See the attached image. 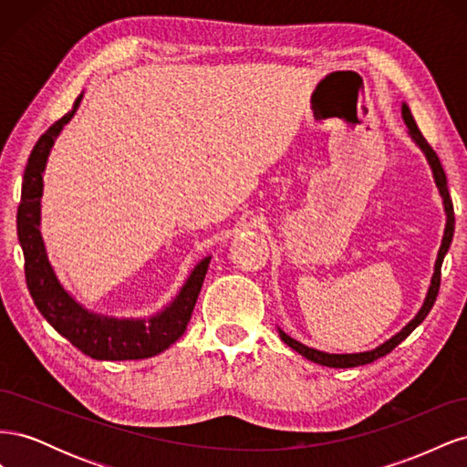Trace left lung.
Listing matches in <instances>:
<instances>
[{
    "instance_id": "8db88e82",
    "label": "left lung",
    "mask_w": 467,
    "mask_h": 467,
    "mask_svg": "<svg viewBox=\"0 0 467 467\" xmlns=\"http://www.w3.org/2000/svg\"><path fill=\"white\" fill-rule=\"evenodd\" d=\"M401 117L407 124L409 129V136H411L413 142L420 148V151L425 153V158L432 169V177H434V182L438 187V192H441L442 196V204H444V212H446V228H444V235H442V244H441V249H438V257H436V263H434V273H432V278H431V286H429V292L425 296V302H422L420 309L417 312V316L409 321L405 327L395 333L391 338H388L386 343H381L379 347L372 348V350H364V352H352V355H329V352H323V350H317V348H309L306 345H302L300 341H296V338H292L290 335H286L285 331H282L278 327V335L282 341H285L292 350L298 352V355L306 357L307 360L312 362H317L321 366H329V368H355V366H362V364H370L374 360H378L379 357H386L388 352H391L395 347H398L401 341H405V338L413 333L415 327H419V325L422 323V319H425L429 316V312L432 309L434 302H436V296H438V288H441V268H442V261L446 257V253L450 249V244H451V237H454V206H451V199H450V192H448V181H446V173L442 169V163L441 160H438L436 151L429 146V142L425 138H422L420 130L417 129V122L411 115V109L407 107V103L401 105Z\"/></svg>"
}]
</instances>
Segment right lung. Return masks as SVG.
I'll return each instance as SVG.
<instances>
[{"mask_svg": "<svg viewBox=\"0 0 467 467\" xmlns=\"http://www.w3.org/2000/svg\"><path fill=\"white\" fill-rule=\"evenodd\" d=\"M83 93L74 109L38 138L25 167L21 204L17 210V237L25 257L26 286L35 306L52 327L95 360H138L160 355L185 333L199 298L212 257L194 265L185 285L161 312L150 317H110L83 307L56 276L40 232V199L45 189V169L50 150L64 126L74 119Z\"/></svg>", "mask_w": 467, "mask_h": 467, "instance_id": "obj_1", "label": "right lung"}]
</instances>
